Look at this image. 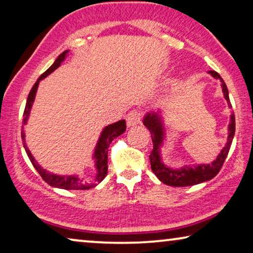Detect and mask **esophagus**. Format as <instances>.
<instances>
[{"label":"esophagus","mask_w":253,"mask_h":253,"mask_svg":"<svg viewBox=\"0 0 253 253\" xmlns=\"http://www.w3.org/2000/svg\"><path fill=\"white\" fill-rule=\"evenodd\" d=\"M141 119H142V112L137 110V109H134V110L129 111V114H128L126 117L127 126L130 127V126L138 125V124L141 123Z\"/></svg>","instance_id":"obj_1"}]
</instances>
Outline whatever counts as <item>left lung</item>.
I'll return each instance as SVG.
<instances>
[{
	"instance_id": "left-lung-1",
	"label": "left lung",
	"mask_w": 253,
	"mask_h": 253,
	"mask_svg": "<svg viewBox=\"0 0 253 253\" xmlns=\"http://www.w3.org/2000/svg\"><path fill=\"white\" fill-rule=\"evenodd\" d=\"M209 74L212 75L214 78L219 79L221 82V87H223V93L225 99L227 100V103L229 107H232L231 102H229L228 96V89L227 86L220 77V75L216 73V71H209ZM143 124L146 128L150 130L151 137H152L153 143V150L151 151L150 154V163H151V169L154 172L158 178L166 185L169 186H192L195 184H200L207 180H210L216 176L219 170L223 167L225 163L226 157L231 149L233 137H234L235 133V116L232 114L231 116V123L228 125V139L227 144L225 148L221 150V152L216 160L211 165H200L194 166V167H184L180 169H170L161 163L160 157V146L164 142V127L161 124L159 114L156 112H150L146 115L143 119Z\"/></svg>"
}]
</instances>
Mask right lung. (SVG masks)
<instances>
[{"label": "right lung", "instance_id": "obj_1", "mask_svg": "<svg viewBox=\"0 0 253 253\" xmlns=\"http://www.w3.org/2000/svg\"><path fill=\"white\" fill-rule=\"evenodd\" d=\"M67 53H68V51H65L63 53L60 54L58 56V59H56L54 61L53 65L48 68V69L45 71V73L41 75V77L37 79V82L35 83V84H34L32 89H30V92L28 94L27 103H26L25 111H24V119H22L24 124L27 123L30 109H32L33 102H34V100H35L36 90H37V87H39L40 81H41V79L46 77L47 75H50L52 71H54L56 68L61 65V62L66 59ZM125 130H126V122H125V120H119V122H117L115 124H111V125L107 126L103 129L102 134H101V136L99 138V142H97V145L95 148V152H94V158H95V161H96L95 166H96V169H97V174H96L95 179H94L93 184H90V185H87V184L83 183V179L79 178L78 176H59V175L51 174V172H47L46 170H44V169L36 163V160L34 159L32 153H30L29 150L27 149V146H26V145H24V146H25L26 153H27L30 163L33 164V166L35 167L36 170L39 171V174L41 175V177H42V178L48 184V185L54 186V187H59V188H63V190H87V188L94 187L96 185V184L102 182V180L104 179V177L107 176V174H108V149H109V145H110V143L114 141L116 137H118L119 135H122ZM21 137L25 141L24 130H21Z\"/></svg>", "mask_w": 253, "mask_h": 253}]
</instances>
